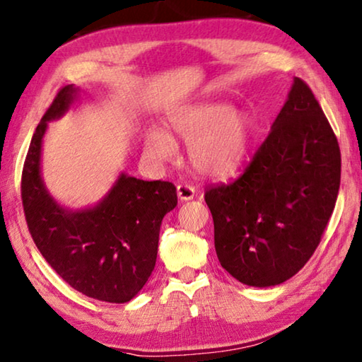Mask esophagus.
<instances>
[{
  "instance_id": "34e87169",
  "label": "esophagus",
  "mask_w": 362,
  "mask_h": 362,
  "mask_svg": "<svg viewBox=\"0 0 362 362\" xmlns=\"http://www.w3.org/2000/svg\"><path fill=\"white\" fill-rule=\"evenodd\" d=\"M176 192H177V199H180L181 202L192 200L195 197V187L189 186V185H177Z\"/></svg>"
}]
</instances>
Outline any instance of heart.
I'll return each instance as SVG.
<instances>
[{
    "mask_svg": "<svg viewBox=\"0 0 362 362\" xmlns=\"http://www.w3.org/2000/svg\"><path fill=\"white\" fill-rule=\"evenodd\" d=\"M170 133L151 127L144 133V151L152 160L168 162L176 157L173 138L189 143V160L197 173L229 177L242 168L248 156L255 120L246 110L226 101L197 103L171 111Z\"/></svg>",
    "mask_w": 362,
    "mask_h": 362,
    "instance_id": "b5f03b06",
    "label": "heart"
}]
</instances>
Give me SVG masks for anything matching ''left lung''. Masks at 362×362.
<instances>
[{"label": "left lung", "instance_id": "left-lung-1", "mask_svg": "<svg viewBox=\"0 0 362 362\" xmlns=\"http://www.w3.org/2000/svg\"><path fill=\"white\" fill-rule=\"evenodd\" d=\"M340 162L337 138L320 103L294 78L245 173L205 192L221 265L255 288L294 276L320 245L334 211Z\"/></svg>", "mask_w": 362, "mask_h": 362}]
</instances>
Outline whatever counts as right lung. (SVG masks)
<instances>
[{
    "instance_id": "right-lung-1",
    "label": "right lung",
    "mask_w": 362,
    "mask_h": 362,
    "mask_svg": "<svg viewBox=\"0 0 362 362\" xmlns=\"http://www.w3.org/2000/svg\"><path fill=\"white\" fill-rule=\"evenodd\" d=\"M79 92L73 84L63 87L36 127L22 173L23 211L37 250L69 286L97 300L124 303L154 270L158 232L177 204L176 187L122 171L93 206L60 205L42 180V141L47 124L65 116Z\"/></svg>"
}]
</instances>
